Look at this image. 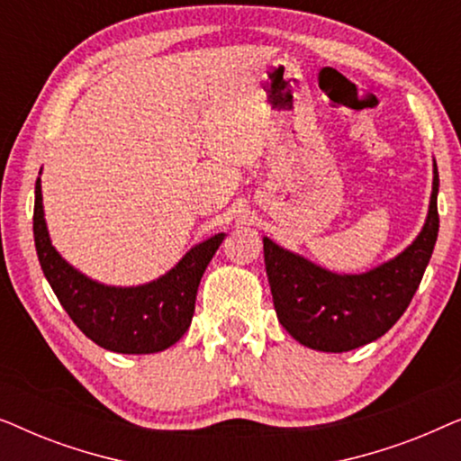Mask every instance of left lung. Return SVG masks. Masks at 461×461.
Masks as SVG:
<instances>
[{"label":"left lung","instance_id":"1","mask_svg":"<svg viewBox=\"0 0 461 461\" xmlns=\"http://www.w3.org/2000/svg\"><path fill=\"white\" fill-rule=\"evenodd\" d=\"M438 169L420 235L367 273L338 275L264 237V264L279 323L300 344L348 352L382 338L407 311L438 237Z\"/></svg>","mask_w":461,"mask_h":461}]
</instances>
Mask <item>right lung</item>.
<instances>
[{"label": "right lung", "instance_id": "add662e5", "mask_svg": "<svg viewBox=\"0 0 461 461\" xmlns=\"http://www.w3.org/2000/svg\"><path fill=\"white\" fill-rule=\"evenodd\" d=\"M33 237L43 275L73 323L100 348L150 355L174 346L191 327L201 276L226 235L218 232L197 243L159 279L136 287L104 285L56 251L43 216L41 178H37Z\"/></svg>", "mask_w": 461, "mask_h": 461}]
</instances>
